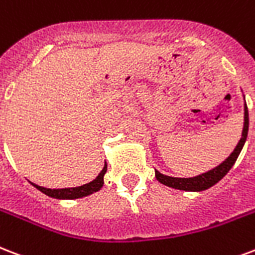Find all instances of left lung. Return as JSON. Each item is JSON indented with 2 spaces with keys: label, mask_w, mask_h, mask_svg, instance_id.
Returning a JSON list of instances; mask_svg holds the SVG:
<instances>
[{
  "label": "left lung",
  "mask_w": 255,
  "mask_h": 255,
  "mask_svg": "<svg viewBox=\"0 0 255 255\" xmlns=\"http://www.w3.org/2000/svg\"><path fill=\"white\" fill-rule=\"evenodd\" d=\"M245 99V96H244ZM244 129H242V136H241L238 144L236 145L234 151L223 160L221 164L217 167H214L211 170L206 171L203 174H199L197 176H192V178H175V176H168L162 172H159L155 168V178L158 179L162 184L167 186V187L175 188V190H182V191H203L207 188L213 187L214 184H217L219 180L222 179L223 176L230 171V168L234 166V163L240 156L241 151L244 148L246 139H248V132H249V111L246 102L244 106Z\"/></svg>",
  "instance_id": "obj_1"
}]
</instances>
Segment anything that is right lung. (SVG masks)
I'll return each instance as SVG.
<instances>
[{
	"label": "right lung",
	"mask_w": 255,
	"mask_h": 255,
	"mask_svg": "<svg viewBox=\"0 0 255 255\" xmlns=\"http://www.w3.org/2000/svg\"><path fill=\"white\" fill-rule=\"evenodd\" d=\"M107 172V163H104L103 170L100 171V174L97 175L96 179H93L92 182H89L87 184L79 186V187H72V188H45L41 186H37V184L32 183V186L40 190L42 194H45L48 197L54 198V199H79V198L88 197L93 192L100 191L104 184V175Z\"/></svg>",
	"instance_id": "obj_1"
}]
</instances>
